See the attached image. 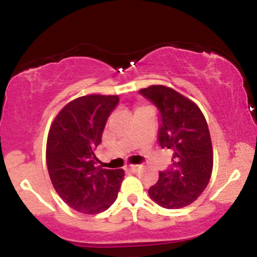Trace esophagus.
Listing matches in <instances>:
<instances>
[{"label":"esophagus","mask_w":257,"mask_h":257,"mask_svg":"<svg viewBox=\"0 0 257 257\" xmlns=\"http://www.w3.org/2000/svg\"><path fill=\"white\" fill-rule=\"evenodd\" d=\"M139 165H128V167L125 168L126 170H128V172H131V173H136V172H138V169H139Z\"/></svg>","instance_id":"obj_1"}]
</instances>
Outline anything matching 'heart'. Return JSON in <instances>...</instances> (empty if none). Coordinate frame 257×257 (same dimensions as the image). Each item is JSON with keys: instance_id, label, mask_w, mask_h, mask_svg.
Instances as JSON below:
<instances>
[{"instance_id": "heart-1", "label": "heart", "mask_w": 257, "mask_h": 257, "mask_svg": "<svg viewBox=\"0 0 257 257\" xmlns=\"http://www.w3.org/2000/svg\"><path fill=\"white\" fill-rule=\"evenodd\" d=\"M148 107H139V108H137V110H136V113H138V112H141V110H143V109H147Z\"/></svg>"}]
</instances>
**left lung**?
Returning <instances> with one entry per match:
<instances>
[{"mask_svg":"<svg viewBox=\"0 0 257 257\" xmlns=\"http://www.w3.org/2000/svg\"><path fill=\"white\" fill-rule=\"evenodd\" d=\"M159 112L158 143L173 154L148 194L165 209L190 205L205 190L212 172V145L200 108L177 90L150 85L139 90Z\"/></svg>","mask_w":257,"mask_h":257,"instance_id":"8db88e82","label":"left lung"}]
</instances>
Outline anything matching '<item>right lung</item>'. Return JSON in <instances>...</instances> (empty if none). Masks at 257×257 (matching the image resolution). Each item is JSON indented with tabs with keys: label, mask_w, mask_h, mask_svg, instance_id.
<instances>
[{
	"label": "right lung",
	"mask_w": 257,
	"mask_h": 257,
	"mask_svg": "<svg viewBox=\"0 0 257 257\" xmlns=\"http://www.w3.org/2000/svg\"><path fill=\"white\" fill-rule=\"evenodd\" d=\"M118 95H84L69 102L54 118L48 133L46 160L53 188L62 200L83 214H98L115 201L124 172L95 167L93 150Z\"/></svg>",
	"instance_id": "right-lung-1"
}]
</instances>
